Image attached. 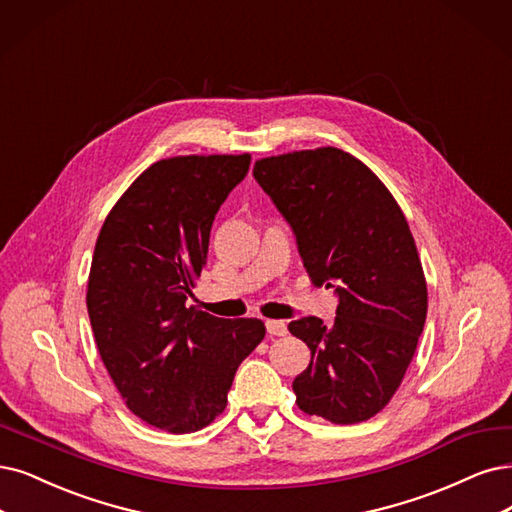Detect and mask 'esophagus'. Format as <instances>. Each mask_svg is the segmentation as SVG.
Returning <instances> with one entry per match:
<instances>
[{"mask_svg": "<svg viewBox=\"0 0 512 512\" xmlns=\"http://www.w3.org/2000/svg\"><path fill=\"white\" fill-rule=\"evenodd\" d=\"M266 329H268L270 335H276V337L287 335V323H285V320H266Z\"/></svg>", "mask_w": 512, "mask_h": 512, "instance_id": "esophagus-1", "label": "esophagus"}]
</instances>
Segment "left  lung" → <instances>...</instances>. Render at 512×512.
<instances>
[{"label": "left lung", "instance_id": "obj_1", "mask_svg": "<svg viewBox=\"0 0 512 512\" xmlns=\"http://www.w3.org/2000/svg\"><path fill=\"white\" fill-rule=\"evenodd\" d=\"M253 177L293 227L304 268L337 293V316L289 323L312 358L293 382L297 407L333 424L380 413L424 331L428 291L409 223L388 187L337 147L255 162Z\"/></svg>", "mask_w": 512, "mask_h": 512}]
</instances>
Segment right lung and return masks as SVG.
Returning a JSON list of instances; mask_svg holds the SVG:
<instances>
[{
  "label": "right lung",
  "instance_id": "right-lung-1",
  "mask_svg": "<svg viewBox=\"0 0 512 512\" xmlns=\"http://www.w3.org/2000/svg\"><path fill=\"white\" fill-rule=\"evenodd\" d=\"M249 164V154L151 164L94 246L86 291L94 342L126 407L166 432H196L223 413L236 369L266 335L259 318L185 306L219 206Z\"/></svg>",
  "mask_w": 512,
  "mask_h": 512
}]
</instances>
